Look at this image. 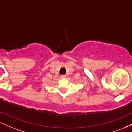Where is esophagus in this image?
Masks as SVG:
<instances>
[{"label":"esophagus","instance_id":"obj_1","mask_svg":"<svg viewBox=\"0 0 132 132\" xmlns=\"http://www.w3.org/2000/svg\"><path fill=\"white\" fill-rule=\"evenodd\" d=\"M61 78H66V75H61Z\"/></svg>","mask_w":132,"mask_h":132}]
</instances>
